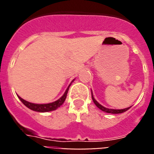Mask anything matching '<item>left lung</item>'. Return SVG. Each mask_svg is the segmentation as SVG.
Listing matches in <instances>:
<instances>
[{"label":"left lung","mask_w":154,"mask_h":154,"mask_svg":"<svg viewBox=\"0 0 154 154\" xmlns=\"http://www.w3.org/2000/svg\"><path fill=\"white\" fill-rule=\"evenodd\" d=\"M92 99L93 100L94 103L96 104V106L98 107L99 109L102 110V111H104L106 112H108V113H112V114H118V113H122V112H126V110H128L130 107H128V108L126 109H108V108H106V107L103 106L101 104H99L97 101H96V99H94L93 96H92Z\"/></svg>","instance_id":"left-lung-1"}]
</instances>
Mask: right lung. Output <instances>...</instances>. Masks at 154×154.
I'll list each match as a JSON object with an SVG mask.
<instances>
[{
  "instance_id": "add662e5",
  "label": "right lung",
  "mask_w": 154,
  "mask_h": 154,
  "mask_svg": "<svg viewBox=\"0 0 154 154\" xmlns=\"http://www.w3.org/2000/svg\"><path fill=\"white\" fill-rule=\"evenodd\" d=\"M73 81H74V80H72V82ZM72 82H71V83H72ZM70 85L71 84L69 85L67 89L65 90V93L63 94V96H62L60 99H58V100L53 102V103H46V104H36V103H29V102L23 99L22 98H21L20 96H18V98L22 102V103L25 106H27L28 109H30L33 110V111H36V112H50V111H53V110L57 109L58 107H60V106H62V105L63 104L65 99H66V96H67V93L68 92H69V89Z\"/></svg>"
}]
</instances>
